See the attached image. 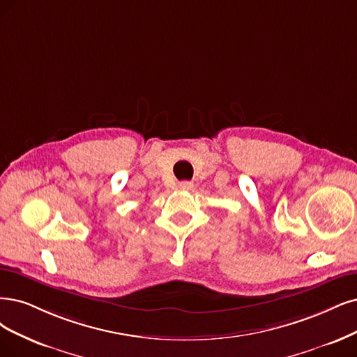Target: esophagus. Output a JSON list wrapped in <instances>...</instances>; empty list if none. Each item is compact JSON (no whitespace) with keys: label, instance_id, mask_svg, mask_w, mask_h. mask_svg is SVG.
Wrapping results in <instances>:
<instances>
[{"label":"esophagus","instance_id":"obj_1","mask_svg":"<svg viewBox=\"0 0 357 357\" xmlns=\"http://www.w3.org/2000/svg\"><path fill=\"white\" fill-rule=\"evenodd\" d=\"M179 190H182V191H191L192 188H194V183L192 182H190V181H182V182H179Z\"/></svg>","mask_w":357,"mask_h":357}]
</instances>
